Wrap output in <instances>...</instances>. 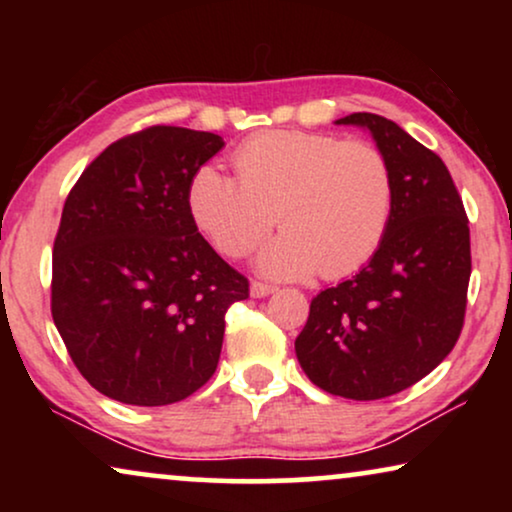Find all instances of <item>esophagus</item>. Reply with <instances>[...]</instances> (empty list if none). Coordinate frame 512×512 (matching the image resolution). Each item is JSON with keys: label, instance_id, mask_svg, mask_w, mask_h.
<instances>
[{"label": "esophagus", "instance_id": "esophagus-1", "mask_svg": "<svg viewBox=\"0 0 512 512\" xmlns=\"http://www.w3.org/2000/svg\"><path fill=\"white\" fill-rule=\"evenodd\" d=\"M277 286L272 284H265V282H251V296L254 298H265L270 296V293H275Z\"/></svg>", "mask_w": 512, "mask_h": 512}]
</instances>
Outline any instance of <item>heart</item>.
Wrapping results in <instances>:
<instances>
[{
	"mask_svg": "<svg viewBox=\"0 0 512 512\" xmlns=\"http://www.w3.org/2000/svg\"><path fill=\"white\" fill-rule=\"evenodd\" d=\"M237 179L202 165L188 179L186 209L195 228L223 256L254 251L277 279L321 272L347 277L377 254L394 212V172L380 146L303 130L251 137L233 156Z\"/></svg>",
	"mask_w": 512,
	"mask_h": 512,
	"instance_id": "b5f03b06",
	"label": "heart"
}]
</instances>
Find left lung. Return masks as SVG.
Masks as SVG:
<instances>
[{"label":"left lung","instance_id":"left-lung-1","mask_svg":"<svg viewBox=\"0 0 512 512\" xmlns=\"http://www.w3.org/2000/svg\"><path fill=\"white\" fill-rule=\"evenodd\" d=\"M394 172L387 235L359 275L312 298L296 356L319 389L354 401L394 396L457 345L471 279V233L440 156L389 118L349 114Z\"/></svg>","mask_w":512,"mask_h":512}]
</instances>
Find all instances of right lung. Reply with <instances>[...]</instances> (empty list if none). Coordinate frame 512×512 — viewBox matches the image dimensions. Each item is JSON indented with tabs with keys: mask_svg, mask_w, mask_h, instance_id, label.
<instances>
[{
	"mask_svg": "<svg viewBox=\"0 0 512 512\" xmlns=\"http://www.w3.org/2000/svg\"><path fill=\"white\" fill-rule=\"evenodd\" d=\"M223 139L151 125L109 144L65 200L51 314L90 387L128 405L184 401L214 375L226 312L249 279L186 209L193 172Z\"/></svg>",
	"mask_w": 512,
	"mask_h": 512,
	"instance_id": "add662e5",
	"label": "right lung"
}]
</instances>
